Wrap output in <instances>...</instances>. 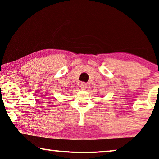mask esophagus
Segmentation results:
<instances>
[{
	"label": "esophagus",
	"instance_id": "esophagus-1",
	"mask_svg": "<svg viewBox=\"0 0 159 159\" xmlns=\"http://www.w3.org/2000/svg\"><path fill=\"white\" fill-rule=\"evenodd\" d=\"M80 88H81L82 90H85V89H86V88H87V87H88V85H87V83H80Z\"/></svg>",
	"mask_w": 159,
	"mask_h": 159
}]
</instances>
